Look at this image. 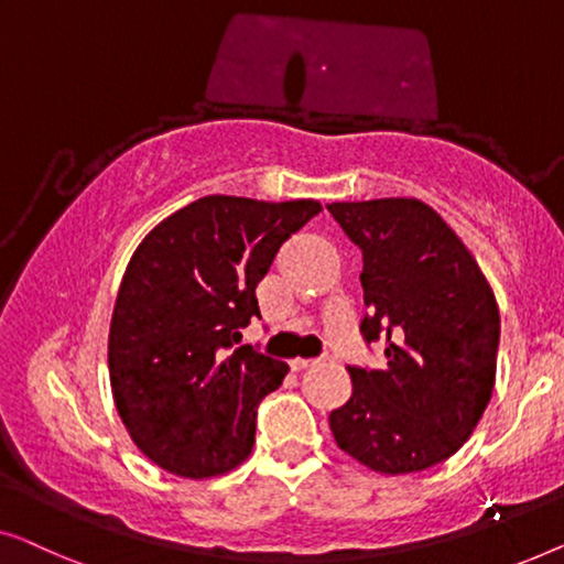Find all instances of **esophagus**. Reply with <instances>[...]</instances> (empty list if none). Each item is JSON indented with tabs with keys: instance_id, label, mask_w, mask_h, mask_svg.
I'll return each mask as SVG.
<instances>
[{
	"instance_id": "34e87169",
	"label": "esophagus",
	"mask_w": 564,
	"mask_h": 564,
	"mask_svg": "<svg viewBox=\"0 0 564 564\" xmlns=\"http://www.w3.org/2000/svg\"><path fill=\"white\" fill-rule=\"evenodd\" d=\"M316 362H319V360H301V358H293V360H289V368L301 372V370H306V368H314Z\"/></svg>"
}]
</instances>
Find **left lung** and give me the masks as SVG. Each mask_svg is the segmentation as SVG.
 Returning a JSON list of instances; mask_svg holds the SVG:
<instances>
[{
  "label": "left lung",
  "mask_w": 564,
  "mask_h": 564,
  "mask_svg": "<svg viewBox=\"0 0 564 564\" xmlns=\"http://www.w3.org/2000/svg\"><path fill=\"white\" fill-rule=\"evenodd\" d=\"M327 209L362 250V337L386 339V368H347L352 395L329 430L372 473L426 470L463 447L494 395V289L430 204L399 196Z\"/></svg>",
  "instance_id": "8db88e82"
}]
</instances>
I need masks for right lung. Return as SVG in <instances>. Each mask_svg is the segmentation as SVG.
I'll list each match as a JSON object with an SVG mask.
<instances>
[{"instance_id": "right-lung-1", "label": "right lung", "mask_w": 564, "mask_h": 564, "mask_svg": "<svg viewBox=\"0 0 564 564\" xmlns=\"http://www.w3.org/2000/svg\"><path fill=\"white\" fill-rule=\"evenodd\" d=\"M322 212L314 199L204 196L132 252L109 324V383L127 434L165 473L219 478L250 457L258 403L289 365L240 343L260 316L256 285Z\"/></svg>"}]
</instances>
